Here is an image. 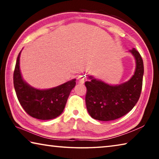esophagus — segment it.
<instances>
[{
    "instance_id": "esophagus-1",
    "label": "esophagus",
    "mask_w": 159,
    "mask_h": 159,
    "mask_svg": "<svg viewBox=\"0 0 159 159\" xmlns=\"http://www.w3.org/2000/svg\"><path fill=\"white\" fill-rule=\"evenodd\" d=\"M77 80H78V81H79V82L83 83L86 80V76H85V75H80V76L78 77Z\"/></svg>"
}]
</instances>
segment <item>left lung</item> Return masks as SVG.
<instances>
[{
	"mask_svg": "<svg viewBox=\"0 0 159 159\" xmlns=\"http://www.w3.org/2000/svg\"><path fill=\"white\" fill-rule=\"evenodd\" d=\"M135 59L136 67L131 79L122 84L111 85L89 76L85 104L94 119L109 121L119 118L133 109L140 97L144 74L143 60L134 48L129 51Z\"/></svg>",
	"mask_w": 159,
	"mask_h": 159,
	"instance_id": "left-lung-1",
	"label": "left lung"
}]
</instances>
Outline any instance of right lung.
Segmentation results:
<instances>
[{
	"mask_svg": "<svg viewBox=\"0 0 159 159\" xmlns=\"http://www.w3.org/2000/svg\"><path fill=\"white\" fill-rule=\"evenodd\" d=\"M20 54L21 52L16 61L13 83L21 106L29 116L37 119L50 120L57 118L64 111L69 94L76 85V79L46 90L31 87L21 76L20 69Z\"/></svg>",
	"mask_w": 159,
	"mask_h": 159,
	"instance_id": "1",
	"label": "right lung"
}]
</instances>
